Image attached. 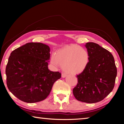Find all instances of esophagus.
Masks as SVG:
<instances>
[{
  "label": "esophagus",
  "instance_id": "1",
  "mask_svg": "<svg viewBox=\"0 0 124 124\" xmlns=\"http://www.w3.org/2000/svg\"><path fill=\"white\" fill-rule=\"evenodd\" d=\"M67 77V74H65V73H62V78H65V77Z\"/></svg>",
  "mask_w": 124,
  "mask_h": 124
}]
</instances>
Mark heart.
<instances>
[{
    "instance_id": "heart-1",
    "label": "heart",
    "mask_w": 124,
    "mask_h": 124,
    "mask_svg": "<svg viewBox=\"0 0 124 124\" xmlns=\"http://www.w3.org/2000/svg\"><path fill=\"white\" fill-rule=\"evenodd\" d=\"M51 63L54 67L59 64L67 74H80L87 68L90 61L87 50L78 45H70L62 48L51 57Z\"/></svg>"
}]
</instances>
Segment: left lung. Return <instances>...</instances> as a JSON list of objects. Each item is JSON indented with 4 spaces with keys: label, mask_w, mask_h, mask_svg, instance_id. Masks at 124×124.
Segmentation results:
<instances>
[{
    "label": "left lung",
    "mask_w": 124,
    "mask_h": 124,
    "mask_svg": "<svg viewBox=\"0 0 124 124\" xmlns=\"http://www.w3.org/2000/svg\"><path fill=\"white\" fill-rule=\"evenodd\" d=\"M90 61L86 70L77 75L78 84L73 90L79 101L94 103L101 101L114 87L117 70L112 54L95 43H87Z\"/></svg>",
    "instance_id": "obj_1"
}]
</instances>
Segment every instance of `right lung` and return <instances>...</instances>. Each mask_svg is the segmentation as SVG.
I'll return each instance as SVG.
<instances>
[{"label": "right lung", "instance_id": "add662e5", "mask_svg": "<svg viewBox=\"0 0 124 124\" xmlns=\"http://www.w3.org/2000/svg\"><path fill=\"white\" fill-rule=\"evenodd\" d=\"M50 48L40 43H29L12 51L6 67L9 91L22 101L35 103L45 100L52 86L61 77L48 69Z\"/></svg>", "mask_w": 124, "mask_h": 124}]
</instances>
